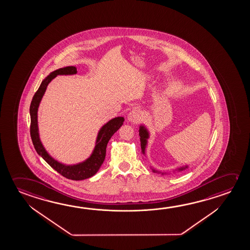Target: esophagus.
Masks as SVG:
<instances>
[{
    "mask_svg": "<svg viewBox=\"0 0 250 250\" xmlns=\"http://www.w3.org/2000/svg\"><path fill=\"white\" fill-rule=\"evenodd\" d=\"M140 117H141V115H140V111H138V110H132V111L128 114V120L130 121V122H137V121H139V119H140Z\"/></svg>",
    "mask_w": 250,
    "mask_h": 250,
    "instance_id": "esophagus-1",
    "label": "esophagus"
}]
</instances>
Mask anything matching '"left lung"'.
Here are the masks:
<instances>
[{
    "instance_id": "left-lung-1",
    "label": "left lung",
    "mask_w": 250,
    "mask_h": 250,
    "mask_svg": "<svg viewBox=\"0 0 250 250\" xmlns=\"http://www.w3.org/2000/svg\"><path fill=\"white\" fill-rule=\"evenodd\" d=\"M139 136H140V143H141V149L143 153H145V149H146V146L147 143V139L149 138V134L146 129L144 126H140L139 128ZM184 168H180V170H183Z\"/></svg>"
}]
</instances>
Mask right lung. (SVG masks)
Wrapping results in <instances>:
<instances>
[{"label":"right lung","mask_w":250,"mask_h":250,"mask_svg":"<svg viewBox=\"0 0 250 250\" xmlns=\"http://www.w3.org/2000/svg\"><path fill=\"white\" fill-rule=\"evenodd\" d=\"M76 73H77L76 67L68 66V67L55 70L42 82L41 85L34 95L33 99L30 104V107H29L30 136L33 142L34 147L37 151V153L41 156L42 158L45 160L51 167L69 180H82L93 176L99 171V168L105 159L107 144L111 139V136L122 126L125 119L122 117L115 118L101 128V130L99 132L93 153L84 162L75 165V166H65L52 159L47 153V151L42 146L41 141L39 139L38 127H37V109L39 106V103L45 92L47 86L53 80L54 78H56L58 75H71V74Z\"/></svg>","instance_id":"add662e5"}]
</instances>
